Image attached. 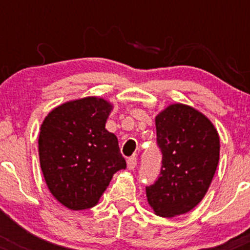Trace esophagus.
I'll list each match as a JSON object with an SVG mask.
<instances>
[{"mask_svg":"<svg viewBox=\"0 0 250 250\" xmlns=\"http://www.w3.org/2000/svg\"><path fill=\"white\" fill-rule=\"evenodd\" d=\"M127 167H128V169H130V170L134 169V168L137 167V157H134V156H133V157L128 158Z\"/></svg>","mask_w":250,"mask_h":250,"instance_id":"1","label":"esophagus"}]
</instances>
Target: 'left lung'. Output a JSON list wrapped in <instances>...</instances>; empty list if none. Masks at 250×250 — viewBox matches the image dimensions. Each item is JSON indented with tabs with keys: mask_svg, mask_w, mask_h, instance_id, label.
<instances>
[{
	"mask_svg": "<svg viewBox=\"0 0 250 250\" xmlns=\"http://www.w3.org/2000/svg\"><path fill=\"white\" fill-rule=\"evenodd\" d=\"M156 132L162 167L157 180L146 186V197L157 215L172 218L202 201L218 167L220 140L206 116L183 104L158 113Z\"/></svg>",
	"mask_w": 250,
	"mask_h": 250,
	"instance_id": "8db88e82",
	"label": "left lung"
}]
</instances>
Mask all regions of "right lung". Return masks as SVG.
I'll list each match as a JSON object with an SVG mask.
<instances>
[{
  "label": "right lung",
  "instance_id": "1",
  "mask_svg": "<svg viewBox=\"0 0 250 250\" xmlns=\"http://www.w3.org/2000/svg\"><path fill=\"white\" fill-rule=\"evenodd\" d=\"M112 105L88 97L50 111L41 125L39 155L50 193L72 210L94 207L112 175L125 169L118 140L105 128Z\"/></svg>",
  "mask_w": 250,
  "mask_h": 250
}]
</instances>
